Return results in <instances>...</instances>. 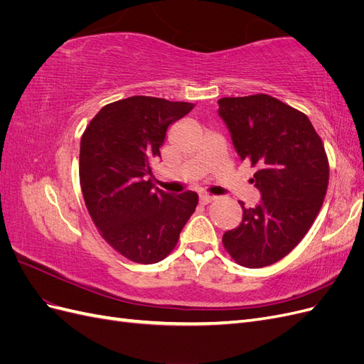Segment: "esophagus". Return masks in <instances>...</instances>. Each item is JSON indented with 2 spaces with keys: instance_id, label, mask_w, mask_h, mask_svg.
I'll return each instance as SVG.
<instances>
[{
  "instance_id": "esophagus-1",
  "label": "esophagus",
  "mask_w": 364,
  "mask_h": 364,
  "mask_svg": "<svg viewBox=\"0 0 364 364\" xmlns=\"http://www.w3.org/2000/svg\"><path fill=\"white\" fill-rule=\"evenodd\" d=\"M199 200H200L202 205H208V203L214 202L215 197H214V196H209V194H200V196H199Z\"/></svg>"
}]
</instances>
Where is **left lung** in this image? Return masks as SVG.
Here are the masks:
<instances>
[{
  "mask_svg": "<svg viewBox=\"0 0 364 364\" xmlns=\"http://www.w3.org/2000/svg\"><path fill=\"white\" fill-rule=\"evenodd\" d=\"M218 115L241 161L257 171L250 182L261 193L255 208H243L238 228L223 234V246L240 266L259 269L290 253L321 211L329 181L323 142L311 121L267 94L225 97Z\"/></svg>",
  "mask_w": 364,
  "mask_h": 364,
  "instance_id": "8db88e82",
  "label": "left lung"
}]
</instances>
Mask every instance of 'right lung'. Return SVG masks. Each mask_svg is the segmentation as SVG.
I'll return each instance as SVG.
<instances>
[{
  "label": "right lung",
  "instance_id": "obj_1",
  "mask_svg": "<svg viewBox=\"0 0 364 364\" xmlns=\"http://www.w3.org/2000/svg\"><path fill=\"white\" fill-rule=\"evenodd\" d=\"M193 103L134 95L109 103L87 124L80 139V186L100 235L138 264L170 255L196 211L199 196H173L151 183V164L161 158L167 129Z\"/></svg>",
  "mask_w": 364,
  "mask_h": 364
}]
</instances>
